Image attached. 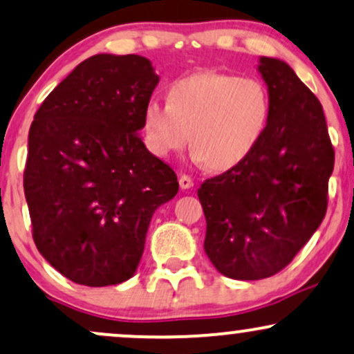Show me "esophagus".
Returning <instances> with one entry per match:
<instances>
[{"instance_id":"esophagus-1","label":"esophagus","mask_w":354,"mask_h":354,"mask_svg":"<svg viewBox=\"0 0 354 354\" xmlns=\"http://www.w3.org/2000/svg\"><path fill=\"white\" fill-rule=\"evenodd\" d=\"M193 180H191L189 176H186V174H181L180 176V186H181V189H189V188H193Z\"/></svg>"}]
</instances>
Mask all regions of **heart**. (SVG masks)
<instances>
[{
	"mask_svg": "<svg viewBox=\"0 0 354 354\" xmlns=\"http://www.w3.org/2000/svg\"><path fill=\"white\" fill-rule=\"evenodd\" d=\"M270 95L259 79L204 72L176 80L168 102L150 100L143 110L145 142L169 158L193 142V160L225 171L242 163L266 133Z\"/></svg>",
	"mask_w": 354,
	"mask_h": 354,
	"instance_id": "b5f03b06",
	"label": "heart"
}]
</instances>
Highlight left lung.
Here are the masks:
<instances>
[{
    "label": "left lung",
    "mask_w": 354,
    "mask_h": 354,
    "mask_svg": "<svg viewBox=\"0 0 354 354\" xmlns=\"http://www.w3.org/2000/svg\"><path fill=\"white\" fill-rule=\"evenodd\" d=\"M270 118L254 151L198 189L204 250L221 274L261 280L287 267L326 212L335 151L320 100L287 62L259 59Z\"/></svg>",
    "instance_id": "left-lung-1"
}]
</instances>
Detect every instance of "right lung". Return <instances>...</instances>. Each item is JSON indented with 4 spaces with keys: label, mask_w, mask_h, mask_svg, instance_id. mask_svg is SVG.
<instances>
[{
    "label": "right lung",
    "mask_w": 354,
    "mask_h": 354,
    "mask_svg": "<svg viewBox=\"0 0 354 354\" xmlns=\"http://www.w3.org/2000/svg\"><path fill=\"white\" fill-rule=\"evenodd\" d=\"M158 82L143 55L95 54L34 115L24 169L32 237L72 282L133 277L153 212L178 193L176 174L140 136Z\"/></svg>",
    "instance_id": "add662e5"
}]
</instances>
